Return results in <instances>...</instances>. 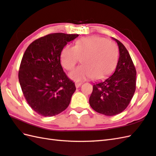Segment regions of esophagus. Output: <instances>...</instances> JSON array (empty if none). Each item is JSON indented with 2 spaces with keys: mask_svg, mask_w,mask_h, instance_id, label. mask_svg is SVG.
Listing matches in <instances>:
<instances>
[{
  "mask_svg": "<svg viewBox=\"0 0 156 156\" xmlns=\"http://www.w3.org/2000/svg\"><path fill=\"white\" fill-rule=\"evenodd\" d=\"M81 85H82V83L81 82H76L75 83V86H76V88H79L80 87H81Z\"/></svg>",
  "mask_w": 156,
  "mask_h": 156,
  "instance_id": "1",
  "label": "esophagus"
}]
</instances>
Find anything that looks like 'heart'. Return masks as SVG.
<instances>
[{
	"label": "heart",
	"instance_id": "b5f03b06",
	"mask_svg": "<svg viewBox=\"0 0 156 156\" xmlns=\"http://www.w3.org/2000/svg\"><path fill=\"white\" fill-rule=\"evenodd\" d=\"M60 58L62 65L67 70L74 68L80 58L82 64L69 73L72 80L80 82L92 77L102 80L114 70L119 51L112 41L99 36H89L79 39L74 47L66 45Z\"/></svg>",
	"mask_w": 156,
	"mask_h": 156
}]
</instances>
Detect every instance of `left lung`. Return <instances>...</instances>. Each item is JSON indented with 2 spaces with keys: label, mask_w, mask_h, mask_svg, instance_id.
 I'll use <instances>...</instances> for the list:
<instances>
[{
  "label": "left lung",
  "mask_w": 156,
  "mask_h": 156,
  "mask_svg": "<svg viewBox=\"0 0 156 156\" xmlns=\"http://www.w3.org/2000/svg\"><path fill=\"white\" fill-rule=\"evenodd\" d=\"M119 58L115 72L93 85L89 98L90 107L98 113L113 116L127 107L136 88V69L127 49L117 39Z\"/></svg>",
  "instance_id": "1"
}]
</instances>
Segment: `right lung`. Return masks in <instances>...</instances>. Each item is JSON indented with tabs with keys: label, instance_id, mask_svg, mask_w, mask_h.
I'll list each match as a JSON object with an SVG mask.
<instances>
[{
	"label": "right lung",
	"instance_id": "obj_1",
	"mask_svg": "<svg viewBox=\"0 0 156 156\" xmlns=\"http://www.w3.org/2000/svg\"><path fill=\"white\" fill-rule=\"evenodd\" d=\"M78 34H49L28 46L20 65L19 80L33 110L44 117L58 115L68 107L76 90L60 63L62 49Z\"/></svg>",
	"mask_w": 156,
	"mask_h": 156
}]
</instances>
